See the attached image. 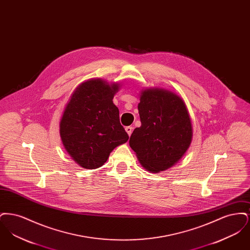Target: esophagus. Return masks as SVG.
<instances>
[{"instance_id": "34e87169", "label": "esophagus", "mask_w": 250, "mask_h": 250, "mask_svg": "<svg viewBox=\"0 0 250 250\" xmlns=\"http://www.w3.org/2000/svg\"><path fill=\"white\" fill-rule=\"evenodd\" d=\"M125 131L127 132L128 136H130L131 134H132V131H133V127L132 126H126L125 127Z\"/></svg>"}]
</instances>
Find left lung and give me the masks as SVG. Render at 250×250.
Here are the masks:
<instances>
[{
  "label": "left lung",
  "instance_id": "8db88e82",
  "mask_svg": "<svg viewBox=\"0 0 250 250\" xmlns=\"http://www.w3.org/2000/svg\"><path fill=\"white\" fill-rule=\"evenodd\" d=\"M138 105L142 125L135 128L129 145L140 163L158 172L173 166L192 140V125L185 102L163 89H147Z\"/></svg>",
  "mask_w": 250,
  "mask_h": 250
}]
</instances>
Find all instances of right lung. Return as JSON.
Returning a JSON list of instances; mask_svg holds the SVG:
<instances>
[{"label":"right lung","mask_w":250,"mask_h":250,"mask_svg":"<svg viewBox=\"0 0 250 250\" xmlns=\"http://www.w3.org/2000/svg\"><path fill=\"white\" fill-rule=\"evenodd\" d=\"M118 88V84L90 80L75 90L65 107L60 122L61 139L83 167L103 166L111 151L129 138L112 101Z\"/></svg>","instance_id":"right-lung-1"}]
</instances>
